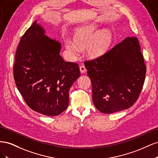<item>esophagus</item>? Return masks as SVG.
Returning <instances> with one entry per match:
<instances>
[{"label":"esophagus","mask_w":158,"mask_h":158,"mask_svg":"<svg viewBox=\"0 0 158 158\" xmlns=\"http://www.w3.org/2000/svg\"><path fill=\"white\" fill-rule=\"evenodd\" d=\"M80 72H81V73H85V72H86V69H85V66L84 65H81L80 66Z\"/></svg>","instance_id":"1"}]
</instances>
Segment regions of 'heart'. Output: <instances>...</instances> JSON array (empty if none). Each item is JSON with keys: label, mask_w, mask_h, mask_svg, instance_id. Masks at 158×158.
Returning <instances> with one entry per match:
<instances>
[{"label": "heart", "mask_w": 158, "mask_h": 158, "mask_svg": "<svg viewBox=\"0 0 158 158\" xmlns=\"http://www.w3.org/2000/svg\"><path fill=\"white\" fill-rule=\"evenodd\" d=\"M112 41L111 32L107 30L99 31L94 24L85 25L76 31L73 41L66 39L65 47L69 55H77L80 49L86 47V53L92 58H96L106 52Z\"/></svg>", "instance_id": "heart-1"}]
</instances>
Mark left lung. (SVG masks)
I'll return each mask as SVG.
<instances>
[{
    "instance_id": "left-lung-1",
    "label": "left lung",
    "mask_w": 158,
    "mask_h": 158,
    "mask_svg": "<svg viewBox=\"0 0 158 158\" xmlns=\"http://www.w3.org/2000/svg\"><path fill=\"white\" fill-rule=\"evenodd\" d=\"M92 99L99 111L113 113L131 107L144 83L146 66L136 37H127L102 56L85 61Z\"/></svg>"
}]
</instances>
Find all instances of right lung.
Returning a JSON list of instances; mask_svg holds the SVG:
<instances>
[{
    "mask_svg": "<svg viewBox=\"0 0 158 158\" xmlns=\"http://www.w3.org/2000/svg\"><path fill=\"white\" fill-rule=\"evenodd\" d=\"M61 44L45 35L37 20L19 43L14 78L24 101L33 111L57 116L67 108L69 92L80 76L78 64L65 62Z\"/></svg>",
    "mask_w": 158,
    "mask_h": 158,
    "instance_id": "right-lung-1",
    "label": "right lung"
}]
</instances>
